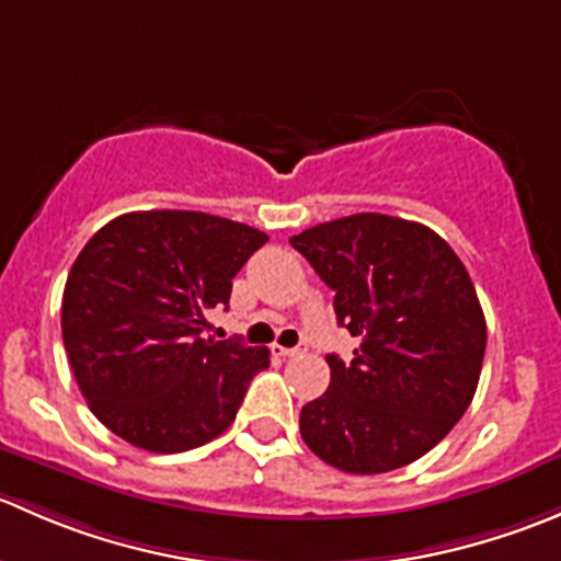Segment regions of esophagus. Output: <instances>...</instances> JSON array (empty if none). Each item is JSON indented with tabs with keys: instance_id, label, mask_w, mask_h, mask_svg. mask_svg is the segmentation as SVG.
Returning <instances> with one entry per match:
<instances>
[{
	"instance_id": "1",
	"label": "esophagus",
	"mask_w": 561,
	"mask_h": 561,
	"mask_svg": "<svg viewBox=\"0 0 561 561\" xmlns=\"http://www.w3.org/2000/svg\"><path fill=\"white\" fill-rule=\"evenodd\" d=\"M274 353L282 355V358H296V355L307 353V344H298V347H282V344H274Z\"/></svg>"
}]
</instances>
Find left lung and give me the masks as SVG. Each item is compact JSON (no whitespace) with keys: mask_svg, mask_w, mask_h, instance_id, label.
Wrapping results in <instances>:
<instances>
[{"mask_svg":"<svg viewBox=\"0 0 561 561\" xmlns=\"http://www.w3.org/2000/svg\"><path fill=\"white\" fill-rule=\"evenodd\" d=\"M290 244L331 287L353 360L325 355L331 386L301 410L314 456L377 474L426 456L467 412L485 353V317L458 254L421 222L353 214Z\"/></svg>","mask_w":561,"mask_h":561,"instance_id":"left-lung-1","label":"left lung"}]
</instances>
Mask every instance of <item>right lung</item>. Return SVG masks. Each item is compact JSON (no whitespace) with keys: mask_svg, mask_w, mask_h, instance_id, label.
<instances>
[{"mask_svg":"<svg viewBox=\"0 0 561 561\" xmlns=\"http://www.w3.org/2000/svg\"><path fill=\"white\" fill-rule=\"evenodd\" d=\"M268 236L203 211L111 219L72 263L61 339L89 410L151 454L201 448L236 421L268 350L206 336L233 276Z\"/></svg>","mask_w":561,"mask_h":561,"instance_id":"1","label":"right lung"}]
</instances>
